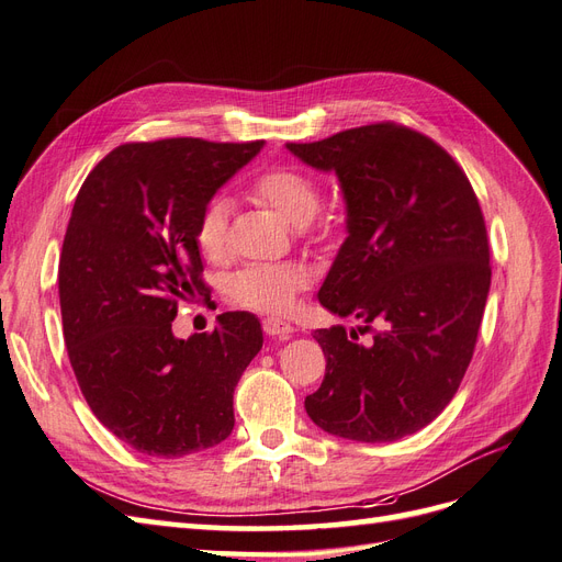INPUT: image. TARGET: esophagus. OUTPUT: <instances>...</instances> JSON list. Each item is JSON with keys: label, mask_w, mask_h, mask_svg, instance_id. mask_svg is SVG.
<instances>
[{"label": "esophagus", "mask_w": 562, "mask_h": 562, "mask_svg": "<svg viewBox=\"0 0 562 562\" xmlns=\"http://www.w3.org/2000/svg\"><path fill=\"white\" fill-rule=\"evenodd\" d=\"M262 328H265V333L267 335H271V337H279V339H288L291 337V333L295 330L291 323L288 321H281V318H274V316H269V318H265L262 321Z\"/></svg>", "instance_id": "esophagus-1"}]
</instances>
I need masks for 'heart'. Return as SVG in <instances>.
I'll return each mask as SVG.
<instances>
[{"label": "heart", "mask_w": 562, "mask_h": 562, "mask_svg": "<svg viewBox=\"0 0 562 562\" xmlns=\"http://www.w3.org/2000/svg\"><path fill=\"white\" fill-rule=\"evenodd\" d=\"M252 190L271 209L279 211L293 225H307L321 209L318 182L297 171V168L279 166L255 178ZM232 199L215 194L206 201L196 220V244L201 252L211 260H223L229 252V227H232ZM314 283V271L310 265L269 262L248 265L225 281V297L250 312L283 316L295 310L297 295Z\"/></svg>", "instance_id": "1"}]
</instances>
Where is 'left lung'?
<instances>
[{"label":"left lung","instance_id":"1","mask_svg":"<svg viewBox=\"0 0 562 562\" xmlns=\"http://www.w3.org/2000/svg\"><path fill=\"white\" fill-rule=\"evenodd\" d=\"M318 171H335L347 239L318 291L337 316L382 330L361 345L342 326L314 333L326 378L304 398L316 427L361 443H391L434 422L471 363L490 293L481 203L448 151L382 122L318 143H288Z\"/></svg>","mask_w":562,"mask_h":562}]
</instances>
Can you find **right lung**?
Returning a JSON list of instances; mask_svg holds the SVG:
<instances>
[{
  "mask_svg": "<svg viewBox=\"0 0 562 562\" xmlns=\"http://www.w3.org/2000/svg\"><path fill=\"white\" fill-rule=\"evenodd\" d=\"M262 140L166 138L112 149L75 199L58 295L75 378L119 440L155 457L213 448L234 429V386L262 349L260 321L217 316L178 339V302L209 291L196 220Z\"/></svg>",
  "mask_w": 562,
  "mask_h": 562,
  "instance_id": "right-lung-1",
  "label": "right lung"
}]
</instances>
